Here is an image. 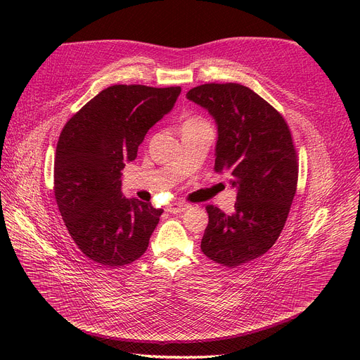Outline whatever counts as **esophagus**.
<instances>
[{
	"label": "esophagus",
	"instance_id": "esophagus-1",
	"mask_svg": "<svg viewBox=\"0 0 360 360\" xmlns=\"http://www.w3.org/2000/svg\"><path fill=\"white\" fill-rule=\"evenodd\" d=\"M188 209H190V205L184 204V202H172V204H169V205L166 207V210H167L169 213H172V214L182 213V212H185V210H188Z\"/></svg>",
	"mask_w": 360,
	"mask_h": 360
}]
</instances>
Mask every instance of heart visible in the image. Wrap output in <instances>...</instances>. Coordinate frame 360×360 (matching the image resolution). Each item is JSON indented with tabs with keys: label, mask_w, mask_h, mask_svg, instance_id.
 I'll use <instances>...</instances> for the list:
<instances>
[{
	"label": "heart",
	"mask_w": 360,
	"mask_h": 360,
	"mask_svg": "<svg viewBox=\"0 0 360 360\" xmlns=\"http://www.w3.org/2000/svg\"><path fill=\"white\" fill-rule=\"evenodd\" d=\"M204 121L201 120V118H198V117H194V118H190V120H188L184 125H193V124H202Z\"/></svg>",
	"instance_id": "1"
}]
</instances>
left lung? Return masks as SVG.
<instances>
[{"mask_svg": "<svg viewBox=\"0 0 360 360\" xmlns=\"http://www.w3.org/2000/svg\"><path fill=\"white\" fill-rule=\"evenodd\" d=\"M186 98L216 120L214 170L231 174L238 190L231 214L205 207L201 251L233 269L266 254L285 228L299 172L292 132L281 113L247 86L201 84Z\"/></svg>", "mask_w": 360, "mask_h": 360, "instance_id": "8db88e82", "label": "left lung"}]
</instances>
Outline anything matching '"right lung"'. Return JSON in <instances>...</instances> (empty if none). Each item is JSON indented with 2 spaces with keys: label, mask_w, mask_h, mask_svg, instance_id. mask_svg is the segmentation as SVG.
I'll use <instances>...</instances> for the list:
<instances>
[{
  "label": "right lung",
  "mask_w": 360,
  "mask_h": 360,
  "mask_svg": "<svg viewBox=\"0 0 360 360\" xmlns=\"http://www.w3.org/2000/svg\"><path fill=\"white\" fill-rule=\"evenodd\" d=\"M179 93V86H110L61 131L53 163L56 205L75 245L99 266L122 267L148 247L163 210L122 197L121 170Z\"/></svg>",
  "instance_id": "obj_1"
}]
</instances>
